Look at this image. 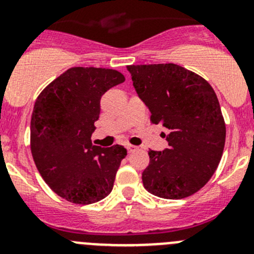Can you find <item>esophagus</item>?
Instances as JSON below:
<instances>
[{"mask_svg":"<svg viewBox=\"0 0 254 254\" xmlns=\"http://www.w3.org/2000/svg\"><path fill=\"white\" fill-rule=\"evenodd\" d=\"M125 147H127V152H132V151H134L135 148H136V147H135V146H132V145H127V146H125Z\"/></svg>","mask_w":254,"mask_h":254,"instance_id":"1","label":"esophagus"}]
</instances>
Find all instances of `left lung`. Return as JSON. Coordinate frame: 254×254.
Here are the masks:
<instances>
[{"instance_id":"8db88e82","label":"left lung","mask_w":254,"mask_h":254,"mask_svg":"<svg viewBox=\"0 0 254 254\" xmlns=\"http://www.w3.org/2000/svg\"><path fill=\"white\" fill-rule=\"evenodd\" d=\"M132 87L165 129L168 147L148 150L142 172L148 193L163 199H183L207 183L224 152L226 127L212 87L196 73L176 65L127 66Z\"/></svg>"}]
</instances>
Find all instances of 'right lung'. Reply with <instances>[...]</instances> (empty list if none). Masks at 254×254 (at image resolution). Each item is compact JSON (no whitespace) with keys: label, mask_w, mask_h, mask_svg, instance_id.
Wrapping results in <instances>:
<instances>
[{"label":"right lung","mask_w":254,"mask_h":254,"mask_svg":"<svg viewBox=\"0 0 254 254\" xmlns=\"http://www.w3.org/2000/svg\"><path fill=\"white\" fill-rule=\"evenodd\" d=\"M125 77L112 68L72 67L39 94L30 120V148L45 183L75 204L96 203L113 189L122 145H92L101 98Z\"/></svg>","instance_id":"right-lung-1"}]
</instances>
